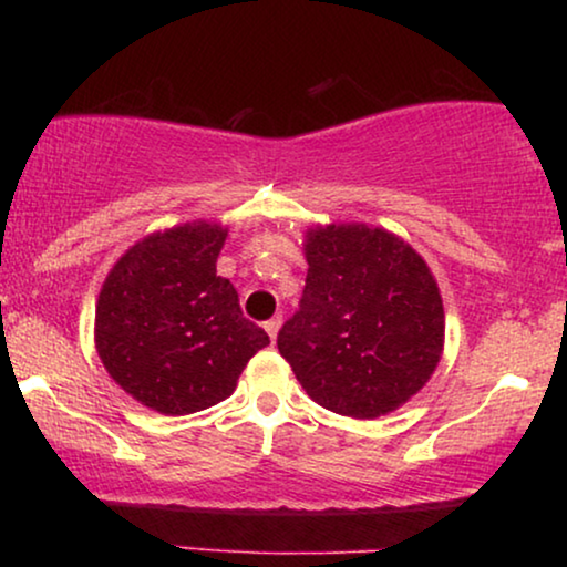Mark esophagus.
<instances>
[{
	"instance_id": "obj_1",
	"label": "esophagus",
	"mask_w": 567,
	"mask_h": 567,
	"mask_svg": "<svg viewBox=\"0 0 567 567\" xmlns=\"http://www.w3.org/2000/svg\"><path fill=\"white\" fill-rule=\"evenodd\" d=\"M281 322H284V317H281V315L270 317V320L266 322V332H268V336H270V340H276L278 330H281Z\"/></svg>"
}]
</instances>
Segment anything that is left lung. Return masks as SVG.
<instances>
[{
    "instance_id": "8db88e82",
    "label": "left lung",
    "mask_w": 567,
    "mask_h": 567,
    "mask_svg": "<svg viewBox=\"0 0 567 567\" xmlns=\"http://www.w3.org/2000/svg\"><path fill=\"white\" fill-rule=\"evenodd\" d=\"M299 309L278 330V351L317 405L379 417L408 402L436 369L444 307L413 247L363 224L307 235Z\"/></svg>"
}]
</instances>
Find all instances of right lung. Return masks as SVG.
<instances>
[{
	"mask_svg": "<svg viewBox=\"0 0 567 567\" xmlns=\"http://www.w3.org/2000/svg\"><path fill=\"white\" fill-rule=\"evenodd\" d=\"M227 229L185 224L142 239L107 274L95 343L107 374L165 415L227 400L268 332L247 320L229 278L216 276Z\"/></svg>",
	"mask_w": 567,
	"mask_h": 567,
	"instance_id": "obj_1",
	"label": "right lung"
}]
</instances>
